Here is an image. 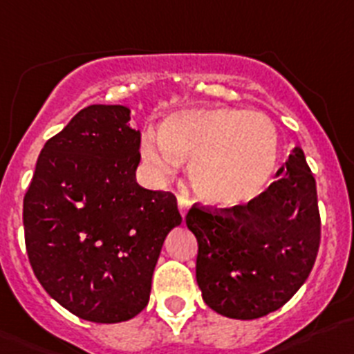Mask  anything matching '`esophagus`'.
<instances>
[{"label": "esophagus", "instance_id": "1", "mask_svg": "<svg viewBox=\"0 0 354 354\" xmlns=\"http://www.w3.org/2000/svg\"><path fill=\"white\" fill-rule=\"evenodd\" d=\"M177 203H179L180 216L186 217V214L189 212V209H191V202L187 198H184V196H179V198H177Z\"/></svg>", "mask_w": 354, "mask_h": 354}]
</instances>
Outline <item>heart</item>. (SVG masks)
<instances>
[{
  "label": "heart",
  "instance_id": "b5f03b06",
  "mask_svg": "<svg viewBox=\"0 0 354 354\" xmlns=\"http://www.w3.org/2000/svg\"><path fill=\"white\" fill-rule=\"evenodd\" d=\"M142 160L156 179L189 161V179L202 200L219 209L248 205L268 187L279 163L274 122L261 112L196 106L171 113L160 131L145 129Z\"/></svg>",
  "mask_w": 354,
  "mask_h": 354
}]
</instances>
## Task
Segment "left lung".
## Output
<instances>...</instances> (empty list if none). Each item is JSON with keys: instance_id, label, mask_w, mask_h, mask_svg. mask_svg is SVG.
I'll list each match as a JSON object with an SVG mask.
<instances>
[{"instance_id": "1", "label": "left lung", "mask_w": 354, "mask_h": 354, "mask_svg": "<svg viewBox=\"0 0 354 354\" xmlns=\"http://www.w3.org/2000/svg\"><path fill=\"white\" fill-rule=\"evenodd\" d=\"M258 198L225 212L194 205L186 225L198 241L196 283L203 302L232 319H256L300 290L321 239L316 180L295 147Z\"/></svg>"}]
</instances>
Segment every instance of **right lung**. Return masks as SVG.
Listing matches in <instances>:
<instances>
[{
    "mask_svg": "<svg viewBox=\"0 0 354 354\" xmlns=\"http://www.w3.org/2000/svg\"><path fill=\"white\" fill-rule=\"evenodd\" d=\"M124 105H89L47 140L24 196L26 249L44 290L93 323L145 309L177 198L137 183L140 131Z\"/></svg>",
    "mask_w": 354,
    "mask_h": 354,
    "instance_id": "obj_1",
    "label": "right lung"
}]
</instances>
